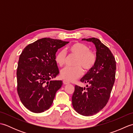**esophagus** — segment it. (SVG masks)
Masks as SVG:
<instances>
[{
	"label": "esophagus",
	"instance_id": "obj_1",
	"mask_svg": "<svg viewBox=\"0 0 133 133\" xmlns=\"http://www.w3.org/2000/svg\"><path fill=\"white\" fill-rule=\"evenodd\" d=\"M63 83L64 84H68L70 83L69 82H68L67 81H66V80H64L63 81Z\"/></svg>",
	"mask_w": 133,
	"mask_h": 133
}]
</instances>
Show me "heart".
I'll return each mask as SVG.
<instances>
[{
  "instance_id": "b5f03b06",
  "label": "heart",
  "mask_w": 133,
  "mask_h": 133,
  "mask_svg": "<svg viewBox=\"0 0 133 133\" xmlns=\"http://www.w3.org/2000/svg\"><path fill=\"white\" fill-rule=\"evenodd\" d=\"M69 51L72 54L78 56L76 67L67 66L61 71V77L63 79L72 82L82 75L83 71L82 67L86 70L91 69L96 63L97 56L90 51L85 44L77 43L69 47ZM66 59V53L64 50H60L55 55V62L59 66H63Z\"/></svg>"
}]
</instances>
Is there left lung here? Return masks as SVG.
Listing matches in <instances>:
<instances>
[{"label":"left lung","mask_w":133,"mask_h":133,"mask_svg":"<svg viewBox=\"0 0 133 133\" xmlns=\"http://www.w3.org/2000/svg\"><path fill=\"white\" fill-rule=\"evenodd\" d=\"M95 45L97 61L94 67L81 79L89 85L84 88L76 85L72 96V104L78 113L90 116L98 113L106 106L113 87L116 62L111 51L95 38L86 39Z\"/></svg>","instance_id":"obj_1"}]
</instances>
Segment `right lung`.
<instances>
[{
    "label": "right lung",
    "instance_id": "add662e5",
    "mask_svg": "<svg viewBox=\"0 0 133 133\" xmlns=\"http://www.w3.org/2000/svg\"><path fill=\"white\" fill-rule=\"evenodd\" d=\"M69 42L42 38L28 45L19 56L17 90L22 103L35 113L49 109L62 81L51 80L59 74L55 57L58 49Z\"/></svg>",
    "mask_w": 133,
    "mask_h": 133
}]
</instances>
